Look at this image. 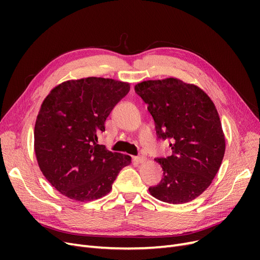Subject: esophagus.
Returning a JSON list of instances; mask_svg holds the SVG:
<instances>
[{
	"instance_id": "esophagus-1",
	"label": "esophagus",
	"mask_w": 260,
	"mask_h": 260,
	"mask_svg": "<svg viewBox=\"0 0 260 260\" xmlns=\"http://www.w3.org/2000/svg\"><path fill=\"white\" fill-rule=\"evenodd\" d=\"M145 159H146V158H145L144 156H137V157H135V160H136L137 162H139V164L144 162Z\"/></svg>"
}]
</instances>
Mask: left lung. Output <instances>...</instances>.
Wrapping results in <instances>:
<instances>
[{
    "label": "left lung",
    "instance_id": "left-lung-1",
    "mask_svg": "<svg viewBox=\"0 0 260 260\" xmlns=\"http://www.w3.org/2000/svg\"><path fill=\"white\" fill-rule=\"evenodd\" d=\"M135 90L153 117L157 138L170 140L171 155L155 158L164 177L149 193L170 204L193 201L210 185L225 151L215 104L199 86L176 78L143 81Z\"/></svg>",
    "mask_w": 260,
    "mask_h": 260
}]
</instances>
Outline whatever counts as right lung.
<instances>
[{
	"instance_id": "1",
	"label": "right lung",
	"mask_w": 260,
	"mask_h": 260,
	"mask_svg": "<svg viewBox=\"0 0 260 260\" xmlns=\"http://www.w3.org/2000/svg\"><path fill=\"white\" fill-rule=\"evenodd\" d=\"M130 84L89 77L62 82L41 105L35 125V152L46 180L67 198L88 202L111 192L131 157L98 144L105 120Z\"/></svg>"
}]
</instances>
